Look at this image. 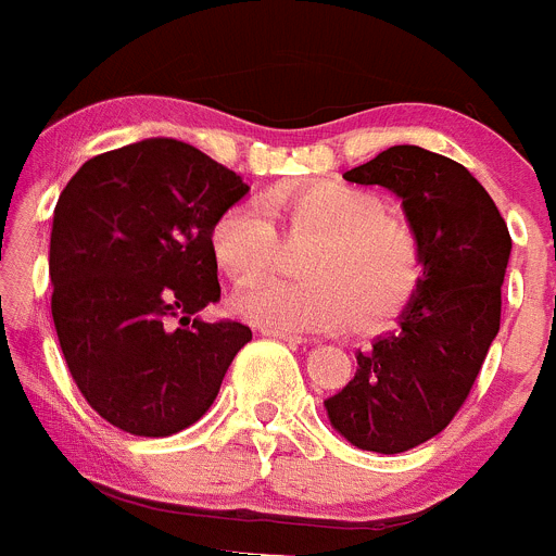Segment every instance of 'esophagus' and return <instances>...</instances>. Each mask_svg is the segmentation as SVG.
I'll use <instances>...</instances> for the list:
<instances>
[{
    "instance_id": "34e87169",
    "label": "esophagus",
    "mask_w": 556,
    "mask_h": 556,
    "mask_svg": "<svg viewBox=\"0 0 556 556\" xmlns=\"http://www.w3.org/2000/svg\"><path fill=\"white\" fill-rule=\"evenodd\" d=\"M264 337H273V339H281V342H289V345H303L306 339L298 337V333H287V331H273V328H262Z\"/></svg>"
}]
</instances>
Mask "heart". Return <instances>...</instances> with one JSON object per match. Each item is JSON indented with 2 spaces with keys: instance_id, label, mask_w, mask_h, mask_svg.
<instances>
[{
  "instance_id": "b5f03b06",
  "label": "heart",
  "mask_w": 556,
  "mask_h": 556,
  "mask_svg": "<svg viewBox=\"0 0 556 556\" xmlns=\"http://www.w3.org/2000/svg\"><path fill=\"white\" fill-rule=\"evenodd\" d=\"M264 208L233 203L211 225V253L233 283H254L277 263L280 237L315 239L304 260L306 285L265 282L236 294L233 308L253 326L306 333L353 326L372 331L395 320L424 283V239L384 200L342 180L281 184Z\"/></svg>"
}]
</instances>
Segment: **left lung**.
Wrapping results in <instances>:
<instances>
[{
  "label": "left lung",
  "instance_id": "1",
  "mask_svg": "<svg viewBox=\"0 0 556 556\" xmlns=\"http://www.w3.org/2000/svg\"><path fill=\"white\" fill-rule=\"evenodd\" d=\"M345 180L395 191L424 239V283L401 328L358 351L353 381L326 401L348 443L401 454L440 434L468 401L501 326L513 239L484 186L424 147H390Z\"/></svg>",
  "mask_w": 556,
  "mask_h": 556
}]
</instances>
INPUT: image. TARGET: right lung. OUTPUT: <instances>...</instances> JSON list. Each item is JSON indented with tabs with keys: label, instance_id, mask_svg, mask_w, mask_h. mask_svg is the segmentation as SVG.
Returning a JSON list of instances; mask_svg holds the SVG:
<instances>
[{
	"label": "right lung",
	"instance_id": "right-lung-1",
	"mask_svg": "<svg viewBox=\"0 0 556 556\" xmlns=\"http://www.w3.org/2000/svg\"><path fill=\"white\" fill-rule=\"evenodd\" d=\"M248 194L198 147L147 139L75 172L49 236L52 320L88 406L136 437L189 429L253 331L194 314L219 301L211 225Z\"/></svg>",
	"mask_w": 556,
	"mask_h": 556
}]
</instances>
